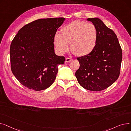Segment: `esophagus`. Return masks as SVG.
Returning a JSON list of instances; mask_svg holds the SVG:
<instances>
[{"instance_id":"esophagus-1","label":"esophagus","mask_w":131,"mask_h":131,"mask_svg":"<svg viewBox=\"0 0 131 131\" xmlns=\"http://www.w3.org/2000/svg\"><path fill=\"white\" fill-rule=\"evenodd\" d=\"M72 60V59H71V58H68V57H67V58H66L65 62H66V63H68V62L71 61Z\"/></svg>"}]
</instances>
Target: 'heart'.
<instances>
[{
  "label": "heart",
  "mask_w": 131,
  "mask_h": 131,
  "mask_svg": "<svg viewBox=\"0 0 131 131\" xmlns=\"http://www.w3.org/2000/svg\"><path fill=\"white\" fill-rule=\"evenodd\" d=\"M98 31L94 25L76 20L63 27L61 34H54L53 42L60 53L71 50L77 56H83L91 53L97 45Z\"/></svg>",
  "instance_id": "heart-1"
}]
</instances>
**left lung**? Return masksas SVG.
Wrapping results in <instances>:
<instances>
[{
    "label": "left lung",
    "mask_w": 131,
    "mask_h": 131,
    "mask_svg": "<svg viewBox=\"0 0 131 131\" xmlns=\"http://www.w3.org/2000/svg\"><path fill=\"white\" fill-rule=\"evenodd\" d=\"M98 31L97 45L86 56L78 58L80 67L75 73L79 83L84 89L100 91L118 79L122 50L114 32L98 18H88Z\"/></svg>",
    "instance_id": "obj_1"
}]
</instances>
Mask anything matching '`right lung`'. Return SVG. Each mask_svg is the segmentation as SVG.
Returning a JSON list of instances; mask_svg holds the SVG:
<instances>
[{"instance_id": "right-lung-1", "label": "right lung", "mask_w": 131, "mask_h": 131, "mask_svg": "<svg viewBox=\"0 0 131 131\" xmlns=\"http://www.w3.org/2000/svg\"><path fill=\"white\" fill-rule=\"evenodd\" d=\"M65 18H41L22 27L10 47L11 70L23 85L41 91L53 83L65 58L54 53L53 39Z\"/></svg>"}]
</instances>
